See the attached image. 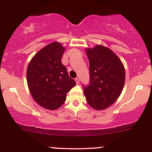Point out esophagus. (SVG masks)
<instances>
[{
  "mask_svg": "<svg viewBox=\"0 0 152 152\" xmlns=\"http://www.w3.org/2000/svg\"><path fill=\"white\" fill-rule=\"evenodd\" d=\"M75 81H76V84H79V81H80V79H79V78H76V79H75Z\"/></svg>",
  "mask_w": 152,
  "mask_h": 152,
  "instance_id": "34e87169",
  "label": "esophagus"
}]
</instances>
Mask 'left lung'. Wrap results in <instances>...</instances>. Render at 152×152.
Segmentation results:
<instances>
[{"label": "left lung", "mask_w": 152, "mask_h": 152, "mask_svg": "<svg viewBox=\"0 0 152 152\" xmlns=\"http://www.w3.org/2000/svg\"><path fill=\"white\" fill-rule=\"evenodd\" d=\"M90 81L84 93L88 104L103 110L115 103L122 92L125 81L124 65L118 56L108 47L97 45L87 48Z\"/></svg>", "instance_id": "obj_1"}]
</instances>
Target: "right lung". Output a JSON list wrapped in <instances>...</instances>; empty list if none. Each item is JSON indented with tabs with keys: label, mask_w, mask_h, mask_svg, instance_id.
<instances>
[{
	"label": "right lung",
	"mask_w": 152,
	"mask_h": 152,
	"mask_svg": "<svg viewBox=\"0 0 152 152\" xmlns=\"http://www.w3.org/2000/svg\"><path fill=\"white\" fill-rule=\"evenodd\" d=\"M65 49L60 43H51L38 51L28 66L30 94L38 105L48 110L60 108L66 100V94L76 85L61 63Z\"/></svg>",
	"instance_id": "1"
}]
</instances>
